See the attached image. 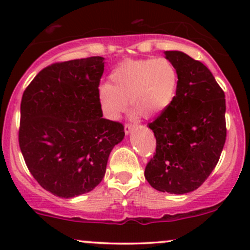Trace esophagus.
<instances>
[{"label": "esophagus", "instance_id": "34e87169", "mask_svg": "<svg viewBox=\"0 0 250 250\" xmlns=\"http://www.w3.org/2000/svg\"><path fill=\"white\" fill-rule=\"evenodd\" d=\"M139 128V125H135V123H125V134H129L131 133V131L135 130V129Z\"/></svg>", "mask_w": 250, "mask_h": 250}]
</instances>
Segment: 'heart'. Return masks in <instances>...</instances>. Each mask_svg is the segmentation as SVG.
I'll return each instance as SVG.
<instances>
[{"instance_id": "b5f03b06", "label": "heart", "mask_w": 250, "mask_h": 250, "mask_svg": "<svg viewBox=\"0 0 250 250\" xmlns=\"http://www.w3.org/2000/svg\"><path fill=\"white\" fill-rule=\"evenodd\" d=\"M179 71L170 60H127L110 73L109 83L100 85L97 100L105 116L117 120L128 101L142 116L155 117L176 96Z\"/></svg>"}]
</instances>
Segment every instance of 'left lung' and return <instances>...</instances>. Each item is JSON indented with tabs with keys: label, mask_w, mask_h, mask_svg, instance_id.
I'll return each mask as SVG.
<instances>
[{
	"label": "left lung",
	"mask_w": 250,
	"mask_h": 250,
	"mask_svg": "<svg viewBox=\"0 0 250 250\" xmlns=\"http://www.w3.org/2000/svg\"><path fill=\"white\" fill-rule=\"evenodd\" d=\"M179 71L171 104L149 123L156 150L145 176L159 191L187 194L208 179L226 142L225 91L202 62L182 51H166Z\"/></svg>",
	"instance_id": "1"
}]
</instances>
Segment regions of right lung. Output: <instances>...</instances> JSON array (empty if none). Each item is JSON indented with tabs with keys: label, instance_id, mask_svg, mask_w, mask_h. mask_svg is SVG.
Listing matches in <instances>:
<instances>
[{
	"label": "right lung",
	"instance_id": "right-lung-1",
	"mask_svg": "<svg viewBox=\"0 0 250 250\" xmlns=\"http://www.w3.org/2000/svg\"><path fill=\"white\" fill-rule=\"evenodd\" d=\"M103 60L53 63L22 96L20 148L34 179L55 196L93 190L104 176L111 149L125 137L122 123L103 119L97 100Z\"/></svg>",
	"mask_w": 250,
	"mask_h": 250
}]
</instances>
